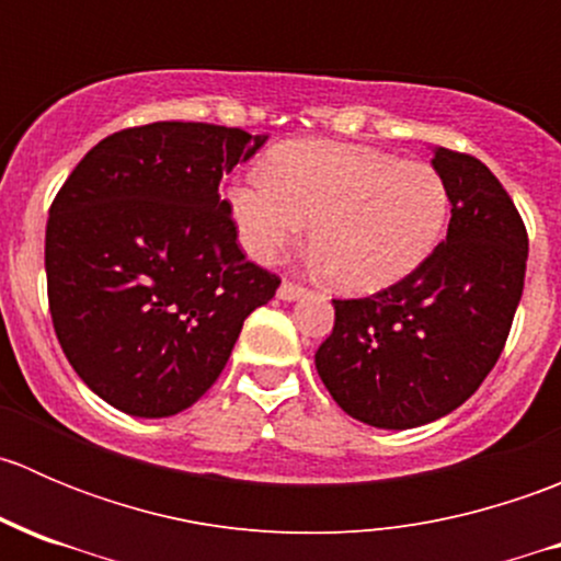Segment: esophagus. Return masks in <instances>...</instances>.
<instances>
[{
	"label": "esophagus",
	"instance_id": "34e87169",
	"mask_svg": "<svg viewBox=\"0 0 561 561\" xmlns=\"http://www.w3.org/2000/svg\"><path fill=\"white\" fill-rule=\"evenodd\" d=\"M304 293H307V287L296 285V282H282L279 293H276V296H279L282 301H296V298H301Z\"/></svg>",
	"mask_w": 561,
	"mask_h": 561
}]
</instances>
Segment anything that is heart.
I'll return each mask as SVG.
<instances>
[{
	"mask_svg": "<svg viewBox=\"0 0 561 561\" xmlns=\"http://www.w3.org/2000/svg\"><path fill=\"white\" fill-rule=\"evenodd\" d=\"M230 211L252 257L274 260L312 225V257L331 285L377 293L421 268L450 219L445 179L426 162L331 140L287 144L271 173L230 190Z\"/></svg>",
	"mask_w": 561,
	"mask_h": 561,
	"instance_id": "heart-1",
	"label": "heart"
}]
</instances>
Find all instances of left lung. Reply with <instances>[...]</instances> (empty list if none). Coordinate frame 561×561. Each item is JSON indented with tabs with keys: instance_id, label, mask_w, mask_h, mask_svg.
I'll list each match as a JSON object with an SVG mask.
<instances>
[{
	"instance_id": "1",
	"label": "left lung",
	"mask_w": 561,
	"mask_h": 561,
	"mask_svg": "<svg viewBox=\"0 0 561 561\" xmlns=\"http://www.w3.org/2000/svg\"><path fill=\"white\" fill-rule=\"evenodd\" d=\"M450 192L448 239L432 257L369 298L333 301L317 375L350 417L415 428L461 407L494 369L524 293V219L472 154L437 146Z\"/></svg>"
}]
</instances>
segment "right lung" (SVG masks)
Returning <instances> with one entry per match:
<instances>
[{"mask_svg":"<svg viewBox=\"0 0 561 561\" xmlns=\"http://www.w3.org/2000/svg\"><path fill=\"white\" fill-rule=\"evenodd\" d=\"M268 135L154 122L107 135L67 175L45 228L56 339L116 410L168 417L228 364L241 325L279 276L249 263L222 173Z\"/></svg>","mask_w":561,"mask_h":561,"instance_id":"1","label":"right lung"}]
</instances>
